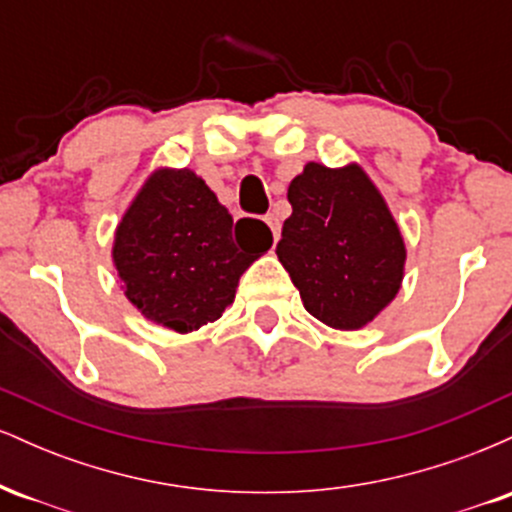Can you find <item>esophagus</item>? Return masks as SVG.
I'll list each match as a JSON object with an SVG mask.
<instances>
[{
	"instance_id": "obj_1",
	"label": "esophagus",
	"mask_w": 512,
	"mask_h": 512,
	"mask_svg": "<svg viewBox=\"0 0 512 512\" xmlns=\"http://www.w3.org/2000/svg\"><path fill=\"white\" fill-rule=\"evenodd\" d=\"M267 226L272 228V236H274V243L276 240H279V236H281V223H279V216H274V214H267Z\"/></svg>"
}]
</instances>
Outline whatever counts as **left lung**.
<instances>
[{
  "instance_id": "1",
  "label": "left lung",
  "mask_w": 512,
  "mask_h": 512,
  "mask_svg": "<svg viewBox=\"0 0 512 512\" xmlns=\"http://www.w3.org/2000/svg\"><path fill=\"white\" fill-rule=\"evenodd\" d=\"M276 257L310 315L334 330L373 322L404 279L407 248L385 197L358 163H308L289 185Z\"/></svg>"
}]
</instances>
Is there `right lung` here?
Wrapping results in <instances>:
<instances>
[{"mask_svg":"<svg viewBox=\"0 0 512 512\" xmlns=\"http://www.w3.org/2000/svg\"><path fill=\"white\" fill-rule=\"evenodd\" d=\"M240 223L250 240L238 238V223L233 231V216L195 170H154L115 228L113 264L127 301L180 334L219 320L245 269L272 248L262 221Z\"/></svg>","mask_w":512,"mask_h":512,"instance_id":"1","label":"right lung"}]
</instances>
